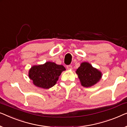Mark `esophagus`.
I'll return each instance as SVG.
<instances>
[{
    "label": "esophagus",
    "instance_id": "1",
    "mask_svg": "<svg viewBox=\"0 0 127 127\" xmlns=\"http://www.w3.org/2000/svg\"><path fill=\"white\" fill-rule=\"evenodd\" d=\"M67 69H68V70H71L72 69V66L71 65H67Z\"/></svg>",
    "mask_w": 127,
    "mask_h": 127
}]
</instances>
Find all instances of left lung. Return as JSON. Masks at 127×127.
<instances>
[{"label": "left lung", "instance_id": "left-lung-1", "mask_svg": "<svg viewBox=\"0 0 127 127\" xmlns=\"http://www.w3.org/2000/svg\"><path fill=\"white\" fill-rule=\"evenodd\" d=\"M76 73L84 87L94 85L101 78V73L88 62H83L77 69Z\"/></svg>", "mask_w": 127, "mask_h": 127}]
</instances>
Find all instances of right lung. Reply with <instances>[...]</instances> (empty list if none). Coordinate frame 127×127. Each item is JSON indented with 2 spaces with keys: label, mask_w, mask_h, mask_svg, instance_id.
Instances as JSON below:
<instances>
[{
  "label": "right lung",
  "mask_w": 127,
  "mask_h": 127,
  "mask_svg": "<svg viewBox=\"0 0 127 127\" xmlns=\"http://www.w3.org/2000/svg\"><path fill=\"white\" fill-rule=\"evenodd\" d=\"M65 70L63 65L47 62L43 65L32 66L29 70V76L35 86L49 89L56 84L58 77Z\"/></svg>",
  "instance_id": "1"
}]
</instances>
